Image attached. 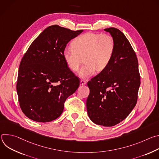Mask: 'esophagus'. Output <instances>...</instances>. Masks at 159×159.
<instances>
[{
	"label": "esophagus",
	"instance_id": "esophagus-1",
	"mask_svg": "<svg viewBox=\"0 0 159 159\" xmlns=\"http://www.w3.org/2000/svg\"><path fill=\"white\" fill-rule=\"evenodd\" d=\"M86 84V81L84 80H80V85H85Z\"/></svg>",
	"mask_w": 159,
	"mask_h": 159
}]
</instances>
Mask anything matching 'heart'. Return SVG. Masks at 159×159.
Listing matches in <instances>:
<instances>
[{"instance_id": "1", "label": "heart", "mask_w": 159, "mask_h": 159, "mask_svg": "<svg viewBox=\"0 0 159 159\" xmlns=\"http://www.w3.org/2000/svg\"><path fill=\"white\" fill-rule=\"evenodd\" d=\"M74 49L65 48L63 58L67 66L77 72L82 63L84 65L79 71L82 78L94 75L96 70L102 72L109 65L114 55L115 44L113 38L107 34L87 33L76 38L72 43Z\"/></svg>"}]
</instances>
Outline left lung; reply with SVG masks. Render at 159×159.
Wrapping results in <instances>:
<instances>
[{
  "instance_id": "obj_1",
  "label": "left lung",
  "mask_w": 159,
  "mask_h": 159,
  "mask_svg": "<svg viewBox=\"0 0 159 159\" xmlns=\"http://www.w3.org/2000/svg\"><path fill=\"white\" fill-rule=\"evenodd\" d=\"M114 39L115 49L106 69L87 82L86 106L93 123L112 126L124 120L137 102L140 85L138 59L129 41L118 29H104Z\"/></svg>"
}]
</instances>
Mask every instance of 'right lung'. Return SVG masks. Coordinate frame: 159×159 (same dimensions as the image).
<instances>
[{
    "mask_svg": "<svg viewBox=\"0 0 159 159\" xmlns=\"http://www.w3.org/2000/svg\"><path fill=\"white\" fill-rule=\"evenodd\" d=\"M82 31L50 26L33 41L22 57L16 89L20 107L28 118L42 123L56 120L66 98L78 89L79 80L66 65L63 51Z\"/></svg>",
    "mask_w": 159,
    "mask_h": 159,
    "instance_id": "1",
    "label": "right lung"
}]
</instances>
